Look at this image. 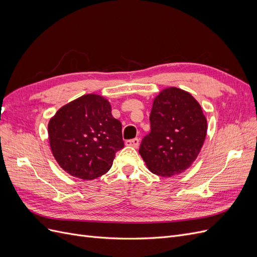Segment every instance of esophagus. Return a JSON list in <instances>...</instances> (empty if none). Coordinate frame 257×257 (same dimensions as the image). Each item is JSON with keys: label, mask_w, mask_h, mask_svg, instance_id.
I'll list each match as a JSON object with an SVG mask.
<instances>
[{"label": "esophagus", "mask_w": 257, "mask_h": 257, "mask_svg": "<svg viewBox=\"0 0 257 257\" xmlns=\"http://www.w3.org/2000/svg\"><path fill=\"white\" fill-rule=\"evenodd\" d=\"M125 145L128 147H133V148H137L139 145V139L138 138H134V139H131V141H126Z\"/></svg>", "instance_id": "34e87169"}]
</instances>
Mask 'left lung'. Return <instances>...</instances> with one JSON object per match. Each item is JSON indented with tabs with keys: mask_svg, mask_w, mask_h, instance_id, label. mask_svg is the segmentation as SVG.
Segmentation results:
<instances>
[{
	"mask_svg": "<svg viewBox=\"0 0 257 257\" xmlns=\"http://www.w3.org/2000/svg\"><path fill=\"white\" fill-rule=\"evenodd\" d=\"M151 132L139 148L147 167L161 177L183 173L196 160L207 135V119L189 92L167 88L154 98Z\"/></svg>",
	"mask_w": 257,
	"mask_h": 257,
	"instance_id": "obj_1",
	"label": "left lung"
}]
</instances>
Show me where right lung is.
I'll return each mask as SVG.
<instances>
[{
	"label": "right lung",
	"instance_id": "obj_1",
	"mask_svg": "<svg viewBox=\"0 0 257 257\" xmlns=\"http://www.w3.org/2000/svg\"><path fill=\"white\" fill-rule=\"evenodd\" d=\"M48 136L61 168L83 180L106 174L124 147L121 122L112 116L110 103L97 94L61 107L48 123Z\"/></svg>",
	"mask_w": 257,
	"mask_h": 257
}]
</instances>
